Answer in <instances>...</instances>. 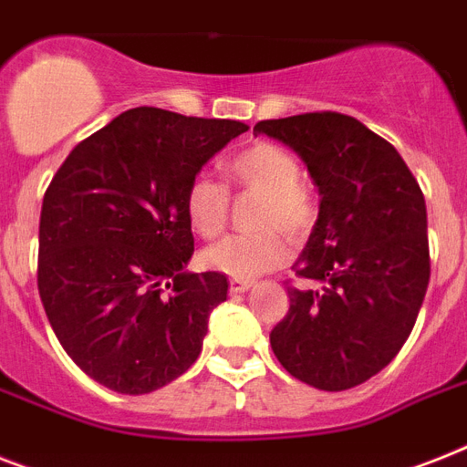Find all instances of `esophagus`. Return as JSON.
Instances as JSON below:
<instances>
[{
  "label": "esophagus",
  "mask_w": 467,
  "mask_h": 467,
  "mask_svg": "<svg viewBox=\"0 0 467 467\" xmlns=\"http://www.w3.org/2000/svg\"><path fill=\"white\" fill-rule=\"evenodd\" d=\"M252 285H254L252 280H237V278H233V280H230V295L246 293V290H249V287H252Z\"/></svg>",
  "instance_id": "esophagus-1"
}]
</instances>
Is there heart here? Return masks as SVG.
Returning <instances> with one entry per match:
<instances>
[{"instance_id":"b5f03b06","label":"heart","mask_w":467,"mask_h":467,"mask_svg":"<svg viewBox=\"0 0 467 467\" xmlns=\"http://www.w3.org/2000/svg\"><path fill=\"white\" fill-rule=\"evenodd\" d=\"M230 187L259 194L254 211L256 233L233 234L203 252V266L237 280L259 278L287 259V242H305L319 223V201L299 182L302 170L287 148L256 141L223 162ZM184 215L203 240H213L230 218V194L221 182L196 174L184 192Z\"/></svg>"}]
</instances>
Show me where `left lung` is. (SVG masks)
I'll list each match as a JSON object with an SVG mask.
<instances>
[{"label": "left lung", "instance_id": "1", "mask_svg": "<svg viewBox=\"0 0 467 467\" xmlns=\"http://www.w3.org/2000/svg\"><path fill=\"white\" fill-rule=\"evenodd\" d=\"M254 134L290 146L319 187V223L287 285L290 309L271 331L295 379L345 391L398 355L430 285L427 206L391 143L340 112L264 119Z\"/></svg>", "mask_w": 467, "mask_h": 467}]
</instances>
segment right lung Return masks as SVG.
Returning <instances> with one entry per match:
<instances>
[{
  "label": "right lung",
  "instance_id": "obj_1",
  "mask_svg": "<svg viewBox=\"0 0 467 467\" xmlns=\"http://www.w3.org/2000/svg\"><path fill=\"white\" fill-rule=\"evenodd\" d=\"M244 131L234 119L127 109L83 139L49 182L37 290L57 340L98 384L141 396L199 358L227 278L182 271L194 254L184 192Z\"/></svg>",
  "mask_w": 467,
  "mask_h": 467
}]
</instances>
